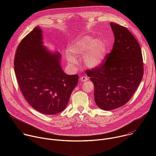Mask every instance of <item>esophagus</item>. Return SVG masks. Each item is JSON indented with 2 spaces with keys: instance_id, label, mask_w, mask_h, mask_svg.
Masks as SVG:
<instances>
[{
  "instance_id": "1",
  "label": "esophagus",
  "mask_w": 156,
  "mask_h": 156,
  "mask_svg": "<svg viewBox=\"0 0 156 156\" xmlns=\"http://www.w3.org/2000/svg\"><path fill=\"white\" fill-rule=\"evenodd\" d=\"M80 80L81 81H83L84 82V81H86L88 80V78L86 76H81Z\"/></svg>"
}]
</instances>
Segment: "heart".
<instances>
[{
    "instance_id": "1",
    "label": "heart",
    "mask_w": 156,
    "mask_h": 156,
    "mask_svg": "<svg viewBox=\"0 0 156 156\" xmlns=\"http://www.w3.org/2000/svg\"><path fill=\"white\" fill-rule=\"evenodd\" d=\"M107 52V45L104 39L86 36L78 38L71 44L66 58L70 63L76 65V58L83 57L87 66L95 68L104 62Z\"/></svg>"
}]
</instances>
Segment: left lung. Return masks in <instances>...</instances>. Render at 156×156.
Masks as SVG:
<instances>
[{"instance_id": "8db88e82", "label": "left lung", "mask_w": 156, "mask_h": 156, "mask_svg": "<svg viewBox=\"0 0 156 156\" xmlns=\"http://www.w3.org/2000/svg\"><path fill=\"white\" fill-rule=\"evenodd\" d=\"M114 34L112 50L98 66L85 71L94 86V101L102 110H111L127 103L144 73L140 44L125 27L110 23Z\"/></svg>"}]
</instances>
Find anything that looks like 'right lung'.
<instances>
[{"mask_svg": "<svg viewBox=\"0 0 156 156\" xmlns=\"http://www.w3.org/2000/svg\"><path fill=\"white\" fill-rule=\"evenodd\" d=\"M42 31L36 27L17 47L14 70L20 90L35 110L55 115L66 108L78 82V75H66L60 66V54L42 46Z\"/></svg>", "mask_w": 156, "mask_h": 156, "instance_id": "1", "label": "right lung"}]
</instances>
